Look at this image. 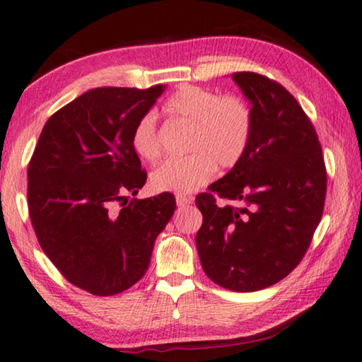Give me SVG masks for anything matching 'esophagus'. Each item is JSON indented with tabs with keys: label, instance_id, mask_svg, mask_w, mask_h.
<instances>
[{
	"label": "esophagus",
	"instance_id": "esophagus-1",
	"mask_svg": "<svg viewBox=\"0 0 362 362\" xmlns=\"http://www.w3.org/2000/svg\"><path fill=\"white\" fill-rule=\"evenodd\" d=\"M193 199L190 197H185V194H177L175 197V203L179 208H187L188 204H192Z\"/></svg>",
	"mask_w": 362,
	"mask_h": 362
}]
</instances>
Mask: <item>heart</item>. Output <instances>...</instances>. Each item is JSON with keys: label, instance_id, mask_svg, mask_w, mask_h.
Returning <instances> with one entry per match:
<instances>
[{"label": "heart", "instance_id": "1", "mask_svg": "<svg viewBox=\"0 0 362 362\" xmlns=\"http://www.w3.org/2000/svg\"><path fill=\"white\" fill-rule=\"evenodd\" d=\"M170 116L192 124L185 158H172L151 174L156 192L193 193L211 180L214 169H228L242 159L253 130L250 106L237 96L221 98L216 91L185 85L165 103ZM132 148L145 160L160 156V140L154 114L141 116L132 132Z\"/></svg>", "mask_w": 362, "mask_h": 362}]
</instances>
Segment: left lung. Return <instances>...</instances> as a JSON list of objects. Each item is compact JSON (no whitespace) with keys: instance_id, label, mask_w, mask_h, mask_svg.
<instances>
[{"instance_id":"1","label":"left lung","mask_w":362,"mask_h":362,"mask_svg":"<svg viewBox=\"0 0 362 362\" xmlns=\"http://www.w3.org/2000/svg\"><path fill=\"white\" fill-rule=\"evenodd\" d=\"M232 80L250 101L253 130L242 159L197 197V250L212 282L248 293L303 259L322 217L327 174L313 124L282 85L255 72ZM216 194L243 208L217 206Z\"/></svg>"}]
</instances>
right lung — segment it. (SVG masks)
Masks as SVG:
<instances>
[{"label": "right lung", "mask_w": 362, "mask_h": 362, "mask_svg": "<svg viewBox=\"0 0 362 362\" xmlns=\"http://www.w3.org/2000/svg\"><path fill=\"white\" fill-rule=\"evenodd\" d=\"M164 90H88L48 119L28 164L38 243L69 282L91 295L111 296L139 282L175 211L172 193L127 197L146 182L132 132Z\"/></svg>", "instance_id": "1"}]
</instances>
